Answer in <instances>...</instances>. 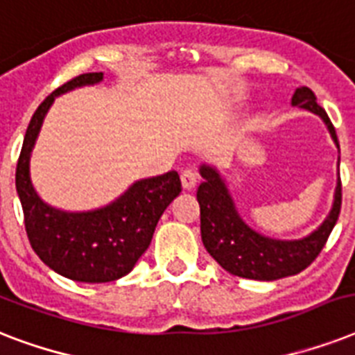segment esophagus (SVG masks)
<instances>
[{"instance_id":"1","label":"esophagus","mask_w":355,"mask_h":355,"mask_svg":"<svg viewBox=\"0 0 355 355\" xmlns=\"http://www.w3.org/2000/svg\"><path fill=\"white\" fill-rule=\"evenodd\" d=\"M180 180H182V188L184 189H193L195 184H197V173L193 169H184L180 173Z\"/></svg>"}]
</instances>
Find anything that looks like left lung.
Masks as SVG:
<instances>
[{
	"label": "left lung",
	"mask_w": 355,
	"mask_h": 355,
	"mask_svg": "<svg viewBox=\"0 0 355 355\" xmlns=\"http://www.w3.org/2000/svg\"><path fill=\"white\" fill-rule=\"evenodd\" d=\"M291 103L293 107L306 108L324 119L331 138L339 147L336 128L308 86L297 88ZM200 175L205 178V182H200L197 189V200L200 206V237L211 258L230 275L265 282L298 275L313 263L339 219L343 199L341 178L337 182L330 216L313 234L297 241L270 239L245 225L228 193L227 184L216 167L200 166Z\"/></svg>",
	"instance_id": "1"
}]
</instances>
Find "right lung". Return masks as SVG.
Here are the masks:
<instances>
[{"label":"right lung","instance_id":"add662e5","mask_svg":"<svg viewBox=\"0 0 355 355\" xmlns=\"http://www.w3.org/2000/svg\"><path fill=\"white\" fill-rule=\"evenodd\" d=\"M99 80H103L101 71L83 73L42 101L31 118L16 166V191L31 247L49 269L86 284L114 282L128 275L149 248L164 210L182 191L178 173L167 171L134 182L119 199L99 210L62 211L38 197L31 184L29 158L47 110L64 92Z\"/></svg>","mask_w":355,"mask_h":355}]
</instances>
